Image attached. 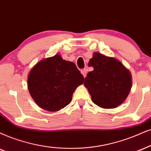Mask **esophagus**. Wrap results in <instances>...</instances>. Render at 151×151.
Listing matches in <instances>:
<instances>
[{
	"label": "esophagus",
	"mask_w": 151,
	"mask_h": 151,
	"mask_svg": "<svg viewBox=\"0 0 151 151\" xmlns=\"http://www.w3.org/2000/svg\"><path fill=\"white\" fill-rule=\"evenodd\" d=\"M87 69H82L81 70V73L83 74V77L84 78H85L87 76Z\"/></svg>",
	"instance_id": "obj_1"
}]
</instances>
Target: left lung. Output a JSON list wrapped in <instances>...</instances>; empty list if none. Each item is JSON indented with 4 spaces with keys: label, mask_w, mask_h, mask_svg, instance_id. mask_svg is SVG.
I'll return each instance as SVG.
<instances>
[{
    "label": "left lung",
    "mask_w": 151,
    "mask_h": 151,
    "mask_svg": "<svg viewBox=\"0 0 151 151\" xmlns=\"http://www.w3.org/2000/svg\"><path fill=\"white\" fill-rule=\"evenodd\" d=\"M88 66L94 70L87 73L84 85L93 103L105 109H115L123 103L132 85L129 70L117 59L99 52L93 53Z\"/></svg>",
    "instance_id": "1"
}]
</instances>
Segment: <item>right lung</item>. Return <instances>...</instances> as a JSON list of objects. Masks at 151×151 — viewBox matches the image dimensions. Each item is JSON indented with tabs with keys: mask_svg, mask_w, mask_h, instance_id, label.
I'll list each match as a JSON object with an SVG mask.
<instances>
[{
	"mask_svg": "<svg viewBox=\"0 0 151 151\" xmlns=\"http://www.w3.org/2000/svg\"><path fill=\"white\" fill-rule=\"evenodd\" d=\"M84 83L76 64L59 54L42 59L28 75V90L41 109L56 112L70 103L74 91Z\"/></svg>",
	"mask_w": 151,
	"mask_h": 151,
	"instance_id": "obj_1",
	"label": "right lung"
}]
</instances>
